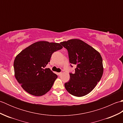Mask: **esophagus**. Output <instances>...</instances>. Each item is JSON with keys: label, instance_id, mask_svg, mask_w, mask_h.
Returning a JSON list of instances; mask_svg holds the SVG:
<instances>
[{"label": "esophagus", "instance_id": "obj_1", "mask_svg": "<svg viewBox=\"0 0 123 123\" xmlns=\"http://www.w3.org/2000/svg\"><path fill=\"white\" fill-rule=\"evenodd\" d=\"M62 74V72H59V73H57V75H61Z\"/></svg>", "mask_w": 123, "mask_h": 123}]
</instances>
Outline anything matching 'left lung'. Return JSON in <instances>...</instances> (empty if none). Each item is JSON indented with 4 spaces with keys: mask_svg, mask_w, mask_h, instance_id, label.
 Returning a JSON list of instances; mask_svg holds the SVG:
<instances>
[{
    "mask_svg": "<svg viewBox=\"0 0 123 123\" xmlns=\"http://www.w3.org/2000/svg\"><path fill=\"white\" fill-rule=\"evenodd\" d=\"M60 44L67 49L70 63L77 66L74 74H70V79L65 83V88L73 96L87 95L95 88L103 74L100 54L79 39H71Z\"/></svg>",
    "mask_w": 123,
    "mask_h": 123,
    "instance_id": "obj_1",
    "label": "left lung"
}]
</instances>
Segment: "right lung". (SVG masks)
<instances>
[{"mask_svg":"<svg viewBox=\"0 0 123 123\" xmlns=\"http://www.w3.org/2000/svg\"><path fill=\"white\" fill-rule=\"evenodd\" d=\"M62 48L60 43L38 41L16 56L15 77L23 89L35 96H43L51 89L57 75L45 67L52 53Z\"/></svg>","mask_w":123,"mask_h":123,"instance_id":"add662e5","label":"right lung"}]
</instances>
